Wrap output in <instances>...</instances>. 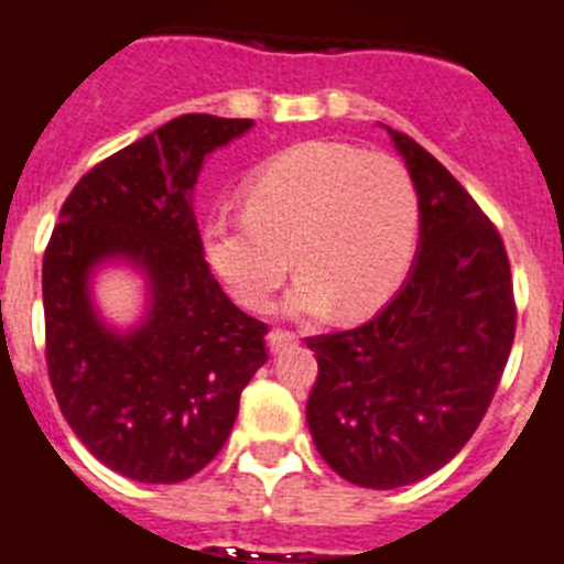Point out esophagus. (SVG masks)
I'll list each match as a JSON object with an SVG mask.
<instances>
[{
	"mask_svg": "<svg viewBox=\"0 0 564 564\" xmlns=\"http://www.w3.org/2000/svg\"><path fill=\"white\" fill-rule=\"evenodd\" d=\"M295 343V335L292 332H283V329H272L267 335V349L272 351V355H278V351H283L286 346H292Z\"/></svg>",
	"mask_w": 564,
	"mask_h": 564,
	"instance_id": "1",
	"label": "esophagus"
}]
</instances>
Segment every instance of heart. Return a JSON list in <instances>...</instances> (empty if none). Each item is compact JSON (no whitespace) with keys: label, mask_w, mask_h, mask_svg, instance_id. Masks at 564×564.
I'll list each match as a JSON object with an SVG mask.
<instances>
[{"label":"heart","mask_w":564,"mask_h":564,"mask_svg":"<svg viewBox=\"0 0 564 564\" xmlns=\"http://www.w3.org/2000/svg\"><path fill=\"white\" fill-rule=\"evenodd\" d=\"M417 232V189L400 161L340 141H303L254 170L247 209L209 215L200 235L213 272L249 310H261L295 263L301 275L283 297L286 315L337 306L360 317L403 281Z\"/></svg>","instance_id":"1"}]
</instances>
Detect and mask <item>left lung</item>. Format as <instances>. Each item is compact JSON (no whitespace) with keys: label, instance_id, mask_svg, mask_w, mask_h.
Listing matches in <instances>:
<instances>
[{"label":"left lung","instance_id":"left-lung-1","mask_svg":"<svg viewBox=\"0 0 564 564\" xmlns=\"http://www.w3.org/2000/svg\"><path fill=\"white\" fill-rule=\"evenodd\" d=\"M386 130L417 189L414 263L369 323L306 340L317 357L306 403L315 448L332 471L375 491L457 457L486 417L517 329L494 224L429 150Z\"/></svg>","mask_w":564,"mask_h":564}]
</instances>
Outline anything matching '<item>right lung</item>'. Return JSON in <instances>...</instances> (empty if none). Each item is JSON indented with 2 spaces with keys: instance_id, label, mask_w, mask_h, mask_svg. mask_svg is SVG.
I'll use <instances>...</instances> for the list:
<instances>
[{
  "instance_id": "obj_1",
  "label": "right lung",
  "mask_w": 564,
  "mask_h": 564,
  "mask_svg": "<svg viewBox=\"0 0 564 564\" xmlns=\"http://www.w3.org/2000/svg\"><path fill=\"white\" fill-rule=\"evenodd\" d=\"M252 124L207 112L166 121L78 181L47 243L53 394L87 452L135 482L173 486L213 463L243 386L267 364V326L224 295L193 209L207 155ZM105 265L145 281V315L127 330L91 297Z\"/></svg>"
}]
</instances>
